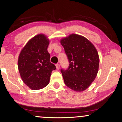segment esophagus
<instances>
[{
    "label": "esophagus",
    "instance_id": "esophagus-1",
    "mask_svg": "<svg viewBox=\"0 0 122 122\" xmlns=\"http://www.w3.org/2000/svg\"><path fill=\"white\" fill-rule=\"evenodd\" d=\"M60 65L59 63H57V64L56 65V70H59L60 69Z\"/></svg>",
    "mask_w": 122,
    "mask_h": 122
}]
</instances>
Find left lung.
<instances>
[{
  "label": "left lung",
  "instance_id": "1",
  "mask_svg": "<svg viewBox=\"0 0 122 122\" xmlns=\"http://www.w3.org/2000/svg\"><path fill=\"white\" fill-rule=\"evenodd\" d=\"M60 43L70 63L66 70H61L65 85L75 91H83L94 81L98 71L97 50L88 39L75 34L62 39Z\"/></svg>",
  "mask_w": 122,
  "mask_h": 122
}]
</instances>
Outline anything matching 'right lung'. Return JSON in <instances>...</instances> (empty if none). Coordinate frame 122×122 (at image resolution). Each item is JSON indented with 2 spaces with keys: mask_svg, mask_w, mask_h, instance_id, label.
<instances>
[{
  "mask_svg": "<svg viewBox=\"0 0 122 122\" xmlns=\"http://www.w3.org/2000/svg\"><path fill=\"white\" fill-rule=\"evenodd\" d=\"M49 39L42 34L28 41L18 57L20 77L25 85L32 90L45 87L50 82L51 72L56 66L50 61L47 51Z\"/></svg>",
  "mask_w": 122,
  "mask_h": 122,
  "instance_id": "1",
  "label": "right lung"
}]
</instances>
